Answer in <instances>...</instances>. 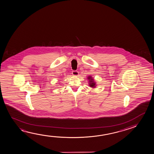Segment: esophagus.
Segmentation results:
<instances>
[{
    "label": "esophagus",
    "mask_w": 154,
    "mask_h": 154,
    "mask_svg": "<svg viewBox=\"0 0 154 154\" xmlns=\"http://www.w3.org/2000/svg\"><path fill=\"white\" fill-rule=\"evenodd\" d=\"M72 74L73 75V76H78L79 75V72L78 71L73 70L72 72Z\"/></svg>",
    "instance_id": "obj_1"
}]
</instances>
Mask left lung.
<instances>
[{
	"instance_id": "1",
	"label": "left lung",
	"mask_w": 154,
	"mask_h": 154,
	"mask_svg": "<svg viewBox=\"0 0 154 154\" xmlns=\"http://www.w3.org/2000/svg\"><path fill=\"white\" fill-rule=\"evenodd\" d=\"M88 79L89 80V85L90 86L91 88H95L96 87V83L95 82H94V80H93V78L91 77V76H89L88 77Z\"/></svg>"
}]
</instances>
